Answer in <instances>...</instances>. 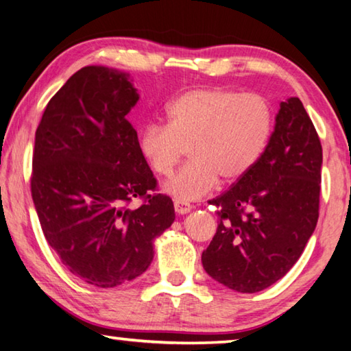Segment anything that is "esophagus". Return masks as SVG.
Wrapping results in <instances>:
<instances>
[{"label": "esophagus", "instance_id": "1", "mask_svg": "<svg viewBox=\"0 0 351 351\" xmlns=\"http://www.w3.org/2000/svg\"><path fill=\"white\" fill-rule=\"evenodd\" d=\"M175 212L178 213V215H187L190 210H192V206H190V204H187V202H181V201H175Z\"/></svg>", "mask_w": 351, "mask_h": 351}]
</instances>
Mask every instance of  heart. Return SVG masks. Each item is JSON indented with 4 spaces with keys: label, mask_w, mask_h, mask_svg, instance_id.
Returning <instances> with one entry per match:
<instances>
[{
    "label": "heart",
    "mask_w": 351,
    "mask_h": 351,
    "mask_svg": "<svg viewBox=\"0 0 351 351\" xmlns=\"http://www.w3.org/2000/svg\"><path fill=\"white\" fill-rule=\"evenodd\" d=\"M165 117L167 125L143 130L139 150L159 176L170 175L190 152L192 161L162 186L181 202L208 195L219 180H241L263 155L270 135V112L263 98L222 88L182 93L167 106Z\"/></svg>",
    "instance_id": "b5f03b06"
}]
</instances>
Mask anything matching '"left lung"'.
I'll use <instances>...</instances> for the list:
<instances>
[{"label": "left lung", "instance_id": "8db88e82", "mask_svg": "<svg viewBox=\"0 0 351 351\" xmlns=\"http://www.w3.org/2000/svg\"><path fill=\"white\" fill-rule=\"evenodd\" d=\"M322 147L299 98L279 104L264 154L226 193L218 228L202 252L215 281L256 293L279 281L301 256L319 216Z\"/></svg>", "mask_w": 351, "mask_h": 351}]
</instances>
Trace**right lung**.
Masks as SVG:
<instances>
[{
    "instance_id": "add662e5",
    "label": "right lung",
    "mask_w": 351,
    "mask_h": 351,
    "mask_svg": "<svg viewBox=\"0 0 351 351\" xmlns=\"http://www.w3.org/2000/svg\"><path fill=\"white\" fill-rule=\"evenodd\" d=\"M127 72L87 66L49 101L35 133L32 197L49 245L82 281L110 289L149 269L173 202L127 119L139 95ZM144 197L138 209L127 208Z\"/></svg>"
}]
</instances>
